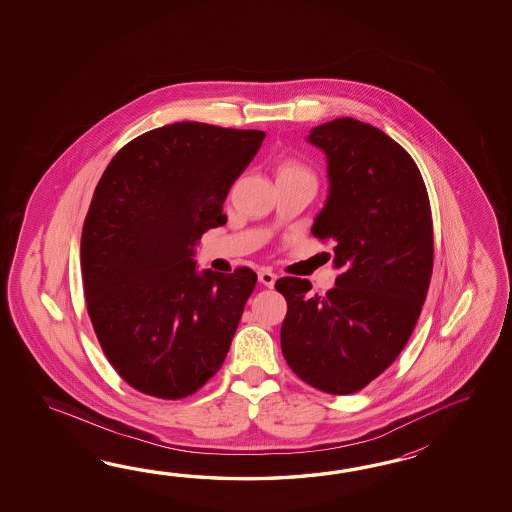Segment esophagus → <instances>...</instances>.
I'll list each match as a JSON object with an SVG mask.
<instances>
[{"mask_svg":"<svg viewBox=\"0 0 512 512\" xmlns=\"http://www.w3.org/2000/svg\"><path fill=\"white\" fill-rule=\"evenodd\" d=\"M276 278H278V276H276V274H274V272L271 271H261L260 274H258V280H260V282L263 283L265 287H269V289H271V287H274V283H276Z\"/></svg>","mask_w":512,"mask_h":512,"instance_id":"esophagus-1","label":"esophagus"}]
</instances>
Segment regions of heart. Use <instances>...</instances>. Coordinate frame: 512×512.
Instances as JSON below:
<instances>
[{"label": "heart", "mask_w": 512, "mask_h": 512, "mask_svg": "<svg viewBox=\"0 0 512 512\" xmlns=\"http://www.w3.org/2000/svg\"><path fill=\"white\" fill-rule=\"evenodd\" d=\"M300 174H307V172H305L304 166H302V164L296 163V161H285V163L280 164V168H278V175Z\"/></svg>", "instance_id": "1"}]
</instances>
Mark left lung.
Returning <instances> with one entry per match:
<instances>
[{"mask_svg": "<svg viewBox=\"0 0 512 512\" xmlns=\"http://www.w3.org/2000/svg\"><path fill=\"white\" fill-rule=\"evenodd\" d=\"M307 141L326 153L329 194L313 236L335 241L340 271L326 296L282 278L280 340L291 370L320 392H359L399 357L425 304L432 212L421 172L384 131L351 119L316 126Z\"/></svg>", "mask_w": 512, "mask_h": 512, "instance_id": "8db88e82", "label": "left lung"}]
</instances>
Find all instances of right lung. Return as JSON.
<instances>
[{"label": "right lung", "mask_w": 512, "mask_h": 512, "mask_svg": "<svg viewBox=\"0 0 512 512\" xmlns=\"http://www.w3.org/2000/svg\"><path fill=\"white\" fill-rule=\"evenodd\" d=\"M265 133L203 122L146 131L120 150L89 205L80 265L87 313L111 366L159 399L221 368L256 272L197 271V241L227 223L230 186Z\"/></svg>", "instance_id": "1"}]
</instances>
